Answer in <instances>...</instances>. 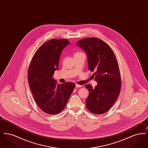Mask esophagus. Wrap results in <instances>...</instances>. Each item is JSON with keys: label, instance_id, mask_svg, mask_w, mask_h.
Segmentation results:
<instances>
[{"label": "esophagus", "instance_id": "obj_1", "mask_svg": "<svg viewBox=\"0 0 148 148\" xmlns=\"http://www.w3.org/2000/svg\"><path fill=\"white\" fill-rule=\"evenodd\" d=\"M82 85H79L77 84H75V87L77 88H80V87H82Z\"/></svg>", "mask_w": 148, "mask_h": 148}]
</instances>
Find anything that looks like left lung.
<instances>
[{
  "label": "left lung",
  "instance_id": "1",
  "mask_svg": "<svg viewBox=\"0 0 148 148\" xmlns=\"http://www.w3.org/2000/svg\"><path fill=\"white\" fill-rule=\"evenodd\" d=\"M77 44L86 53L88 68L95 71L93 75L98 83L95 88L91 85H85L89 92L86 100L87 109L95 114H104L115 102L121 90L117 59L109 45L97 38H84Z\"/></svg>",
  "mask_w": 148,
  "mask_h": 148
}]
</instances>
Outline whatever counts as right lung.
Returning a JSON list of instances; mask_svg holds the SVG:
<instances>
[{"label": "right lung", "mask_w": 148, "mask_h": 148, "mask_svg": "<svg viewBox=\"0 0 148 148\" xmlns=\"http://www.w3.org/2000/svg\"><path fill=\"white\" fill-rule=\"evenodd\" d=\"M68 44L66 39L44 42L36 50L29 67V85L35 102L44 112L51 115L63 110L75 86L71 82L58 84L53 77L62 51Z\"/></svg>", "instance_id": "right-lung-1"}]
</instances>
